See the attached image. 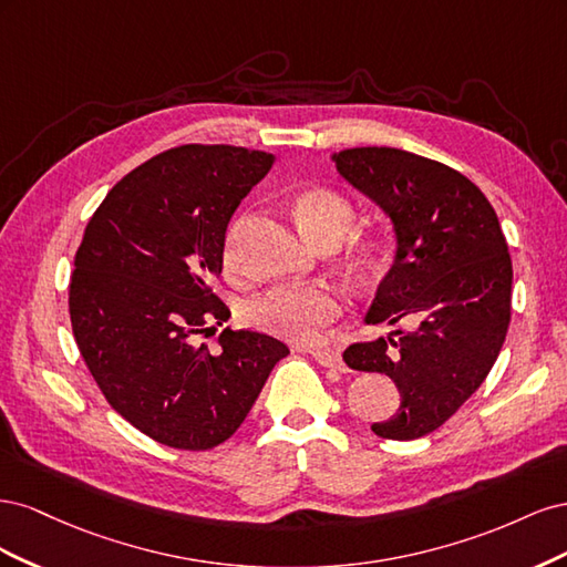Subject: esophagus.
<instances>
[{"mask_svg":"<svg viewBox=\"0 0 567 567\" xmlns=\"http://www.w3.org/2000/svg\"><path fill=\"white\" fill-rule=\"evenodd\" d=\"M302 352H310L315 357V362L321 364V367L338 369V371H342V367H346V364H342V357L333 350H302Z\"/></svg>","mask_w":567,"mask_h":567,"instance_id":"obj_1","label":"esophagus"}]
</instances>
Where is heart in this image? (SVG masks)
<instances>
[{"label": "heart", "instance_id": "obj_1", "mask_svg": "<svg viewBox=\"0 0 567 567\" xmlns=\"http://www.w3.org/2000/svg\"><path fill=\"white\" fill-rule=\"evenodd\" d=\"M293 213L300 229L315 244L323 238H340L354 219L352 203L329 186H310L293 198ZM246 229V215L238 217L225 241V269L238 274V248ZM373 246L364 244L357 250L359 262H369ZM342 312V296L329 284L288 286L269 290L267 296L248 305V321L265 333L279 336L293 342H312L319 338L326 323H331Z\"/></svg>", "mask_w": 567, "mask_h": 567}]
</instances>
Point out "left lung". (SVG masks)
Wrapping results in <instances>:
<instances>
[{
    "label": "left lung",
    "mask_w": 567,
    "mask_h": 567,
    "mask_svg": "<svg viewBox=\"0 0 567 567\" xmlns=\"http://www.w3.org/2000/svg\"><path fill=\"white\" fill-rule=\"evenodd\" d=\"M333 163L390 217L398 238L367 323L411 321L409 331L354 342L342 359L390 375L400 390L398 414L371 431L416 440L456 414L502 352L513 284L506 238L485 194L437 161L362 146L333 153Z\"/></svg>",
    "instance_id": "left-lung-1"
}]
</instances>
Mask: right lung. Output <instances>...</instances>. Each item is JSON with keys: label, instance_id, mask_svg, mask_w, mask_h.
I'll return each mask as SVG.
<instances>
[{"label": "right lung", "instance_id": "obj_1", "mask_svg": "<svg viewBox=\"0 0 567 567\" xmlns=\"http://www.w3.org/2000/svg\"><path fill=\"white\" fill-rule=\"evenodd\" d=\"M274 165L265 151L186 144L120 179L92 215L68 288L73 336L99 390L136 431L203 452L248 416L281 340L203 338L229 319L213 293L229 219Z\"/></svg>", "mask_w": 567, "mask_h": 567}]
</instances>
